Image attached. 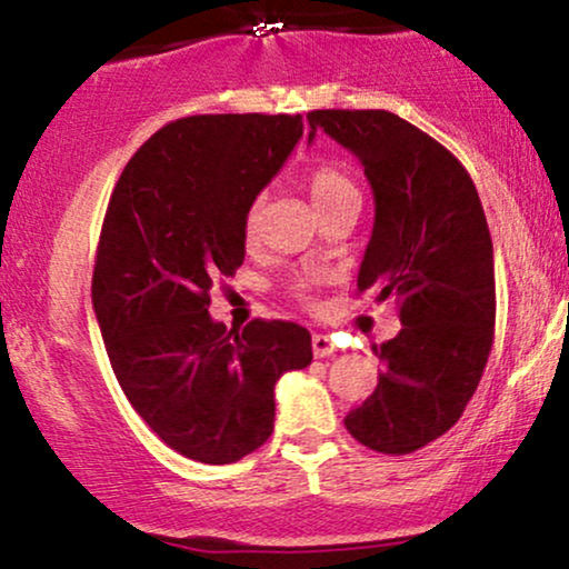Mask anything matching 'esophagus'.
<instances>
[{
	"label": "esophagus",
	"instance_id": "esophagus-1",
	"mask_svg": "<svg viewBox=\"0 0 569 569\" xmlns=\"http://www.w3.org/2000/svg\"><path fill=\"white\" fill-rule=\"evenodd\" d=\"M312 352H316V358L335 356V352H337L335 339H331L329 335H312Z\"/></svg>",
	"mask_w": 569,
	"mask_h": 569
}]
</instances>
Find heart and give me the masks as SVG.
I'll list each match as a JSON object with an SVG mask.
<instances>
[{
    "mask_svg": "<svg viewBox=\"0 0 569 569\" xmlns=\"http://www.w3.org/2000/svg\"><path fill=\"white\" fill-rule=\"evenodd\" d=\"M307 194H310L312 206L318 208V213L331 211L339 202L358 198V187L352 184V179L342 168L331 166V162H321V166L312 168L305 179ZM259 219H262V202H251L243 217V234L248 243H253L259 234Z\"/></svg>",
    "mask_w": 569,
    "mask_h": 569,
    "instance_id": "1",
    "label": "heart"
}]
</instances>
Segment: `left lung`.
Instances as JSON below:
<instances>
[{"instance_id": "left-lung-1", "label": "left lung", "mask_w": 569, "mask_h": 569, "mask_svg": "<svg viewBox=\"0 0 569 569\" xmlns=\"http://www.w3.org/2000/svg\"><path fill=\"white\" fill-rule=\"evenodd\" d=\"M310 136L358 158L375 227L358 291L396 299L403 329L375 348L377 390L345 417L363 447L409 455L460 420L495 335L492 238L471 176L449 149L385 109H316Z\"/></svg>"}]
</instances>
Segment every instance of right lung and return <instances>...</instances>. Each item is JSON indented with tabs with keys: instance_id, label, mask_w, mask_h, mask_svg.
I'll return each mask as SVG.
<instances>
[{
	"instance_id": "1",
	"label": "right lung",
	"mask_w": 569,
	"mask_h": 569,
	"mask_svg": "<svg viewBox=\"0 0 569 569\" xmlns=\"http://www.w3.org/2000/svg\"><path fill=\"white\" fill-rule=\"evenodd\" d=\"M299 114H198L160 128L109 198L93 310L122 393L168 447L227 466L270 439L276 382L312 361L310 331L208 316L246 257L243 217L302 139Z\"/></svg>"
}]
</instances>
